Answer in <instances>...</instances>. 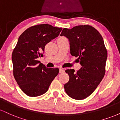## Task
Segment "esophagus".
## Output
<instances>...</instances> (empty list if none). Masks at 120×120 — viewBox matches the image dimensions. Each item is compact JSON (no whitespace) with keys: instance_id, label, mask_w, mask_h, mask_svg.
Segmentation results:
<instances>
[{"instance_id":"1","label":"esophagus","mask_w":120,"mask_h":120,"mask_svg":"<svg viewBox=\"0 0 120 120\" xmlns=\"http://www.w3.org/2000/svg\"><path fill=\"white\" fill-rule=\"evenodd\" d=\"M64 72V69L63 68H60V69H59V73H63Z\"/></svg>"}]
</instances>
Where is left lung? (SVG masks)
<instances>
[{
  "label": "left lung",
  "mask_w": 120,
  "mask_h": 120,
  "mask_svg": "<svg viewBox=\"0 0 120 120\" xmlns=\"http://www.w3.org/2000/svg\"><path fill=\"white\" fill-rule=\"evenodd\" d=\"M60 35L68 38L71 54L78 57L82 66L76 73L73 69L66 70L69 80L64 85L65 91L74 99H84L94 91L105 74L107 51L104 41L90 25L64 28Z\"/></svg>",
  "instance_id": "8db88e82"
}]
</instances>
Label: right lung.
<instances>
[{"label":"right lung","instance_id":"obj_1","mask_svg":"<svg viewBox=\"0 0 120 120\" xmlns=\"http://www.w3.org/2000/svg\"><path fill=\"white\" fill-rule=\"evenodd\" d=\"M62 27L41 24L27 29L19 37L12 55L15 79L29 96L46 93L59 72L58 68H48L37 60L43 55L45 46L60 34Z\"/></svg>","mask_w":120,"mask_h":120}]
</instances>
